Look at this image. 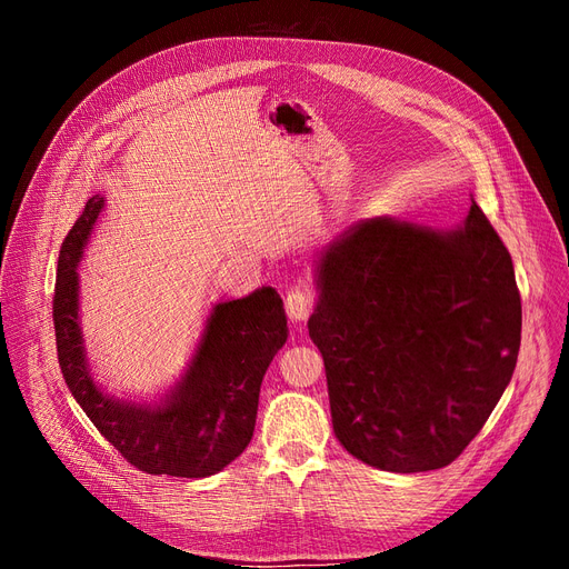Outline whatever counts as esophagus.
Masks as SVG:
<instances>
[{"instance_id":"obj_1","label":"esophagus","mask_w":569,"mask_h":569,"mask_svg":"<svg viewBox=\"0 0 569 569\" xmlns=\"http://www.w3.org/2000/svg\"><path fill=\"white\" fill-rule=\"evenodd\" d=\"M286 311H288V317L292 321L307 319L309 311H311V296H309V292L300 290V288L290 290L288 296H286Z\"/></svg>"}]
</instances>
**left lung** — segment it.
I'll return each instance as SVG.
<instances>
[{"label": "left lung", "instance_id": "obj_1", "mask_svg": "<svg viewBox=\"0 0 569 569\" xmlns=\"http://www.w3.org/2000/svg\"><path fill=\"white\" fill-rule=\"evenodd\" d=\"M317 286L307 326L340 445L390 472L456 461L520 352L516 271L485 212L449 231L361 219L323 248Z\"/></svg>", "mask_w": 569, "mask_h": 569}]
</instances>
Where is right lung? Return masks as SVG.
Wrapping results in <instances>:
<instances>
[{
	"mask_svg": "<svg viewBox=\"0 0 569 569\" xmlns=\"http://www.w3.org/2000/svg\"><path fill=\"white\" fill-rule=\"evenodd\" d=\"M103 208L87 200L59 252L53 331L68 390L127 463L149 475L208 478L252 439L260 385L286 338L283 300L273 288L212 307L184 378L160 405H127L103 395L89 373L78 323V262Z\"/></svg>",
	"mask_w": 569,
	"mask_h": 569,
	"instance_id": "right-lung-1",
	"label": "right lung"
}]
</instances>
